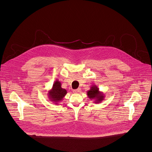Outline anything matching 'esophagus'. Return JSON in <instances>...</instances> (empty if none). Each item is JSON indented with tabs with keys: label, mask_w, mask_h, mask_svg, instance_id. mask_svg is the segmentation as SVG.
I'll return each instance as SVG.
<instances>
[{
	"label": "esophagus",
	"mask_w": 152,
	"mask_h": 152,
	"mask_svg": "<svg viewBox=\"0 0 152 152\" xmlns=\"http://www.w3.org/2000/svg\"><path fill=\"white\" fill-rule=\"evenodd\" d=\"M73 92L74 94H80V93L81 92V89L80 88H78V89H77L73 90Z\"/></svg>",
	"instance_id": "esophagus-1"
}]
</instances>
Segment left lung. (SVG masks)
<instances>
[{
  "mask_svg": "<svg viewBox=\"0 0 152 152\" xmlns=\"http://www.w3.org/2000/svg\"><path fill=\"white\" fill-rule=\"evenodd\" d=\"M87 96L91 100H94L95 103L101 102L104 100L105 95L102 92L99 91V88L96 85H92L87 92Z\"/></svg>",
  "mask_w": 152,
  "mask_h": 152,
  "instance_id": "8db88e82",
  "label": "left lung"
}]
</instances>
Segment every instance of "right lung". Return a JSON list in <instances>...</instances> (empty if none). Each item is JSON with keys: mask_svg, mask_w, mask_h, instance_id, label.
Listing matches in <instances>:
<instances>
[{"mask_svg": "<svg viewBox=\"0 0 152 152\" xmlns=\"http://www.w3.org/2000/svg\"><path fill=\"white\" fill-rule=\"evenodd\" d=\"M66 94L67 91L66 89L61 88L60 81L56 80L54 82L52 88L48 91L47 94L49 100L54 104L58 105L60 102L63 100Z\"/></svg>", "mask_w": 152, "mask_h": 152, "instance_id": "1", "label": "right lung"}]
</instances>
